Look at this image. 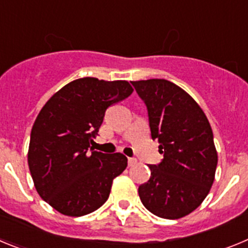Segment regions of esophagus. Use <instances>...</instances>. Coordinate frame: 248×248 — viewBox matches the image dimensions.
<instances>
[{
    "instance_id": "1",
    "label": "esophagus",
    "mask_w": 248,
    "mask_h": 248,
    "mask_svg": "<svg viewBox=\"0 0 248 248\" xmlns=\"http://www.w3.org/2000/svg\"><path fill=\"white\" fill-rule=\"evenodd\" d=\"M137 163H138V160L134 159V157H129V159H128L129 166H134Z\"/></svg>"
}]
</instances>
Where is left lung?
Segmentation results:
<instances>
[{
  "mask_svg": "<svg viewBox=\"0 0 248 248\" xmlns=\"http://www.w3.org/2000/svg\"><path fill=\"white\" fill-rule=\"evenodd\" d=\"M146 105L151 138L164 159L150 165L139 198L151 214L176 220L198 209L210 192L217 153L210 123L200 105L166 79L131 82Z\"/></svg>",
  "mask_w": 248,
  "mask_h": 248,
  "instance_id": "8db88e82",
  "label": "left lung"
}]
</instances>
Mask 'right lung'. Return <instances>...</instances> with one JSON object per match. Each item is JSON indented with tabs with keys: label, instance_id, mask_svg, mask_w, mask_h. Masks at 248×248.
<instances>
[{
	"label": "right lung",
	"instance_id": "1",
	"mask_svg": "<svg viewBox=\"0 0 248 248\" xmlns=\"http://www.w3.org/2000/svg\"><path fill=\"white\" fill-rule=\"evenodd\" d=\"M131 93L126 80L85 77L59 89L41 109L31 131L28 166L37 192L54 210L79 217L108 200L128 159L89 148L105 110Z\"/></svg>",
	"mask_w": 248,
	"mask_h": 248
}]
</instances>
